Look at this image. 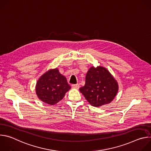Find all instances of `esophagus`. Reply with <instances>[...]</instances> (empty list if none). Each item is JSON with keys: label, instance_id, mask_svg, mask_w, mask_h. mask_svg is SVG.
I'll list each match as a JSON object with an SVG mask.
<instances>
[{"label": "esophagus", "instance_id": "34e87169", "mask_svg": "<svg viewBox=\"0 0 151 151\" xmlns=\"http://www.w3.org/2000/svg\"><path fill=\"white\" fill-rule=\"evenodd\" d=\"M72 87L73 88H75V89H79V84H73L72 85Z\"/></svg>", "mask_w": 151, "mask_h": 151}]
</instances>
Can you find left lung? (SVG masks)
<instances>
[{"label": "left lung", "instance_id": "1", "mask_svg": "<svg viewBox=\"0 0 151 151\" xmlns=\"http://www.w3.org/2000/svg\"><path fill=\"white\" fill-rule=\"evenodd\" d=\"M119 90L118 82L106 68L91 66L85 77V84L79 88L88 103L94 107L110 103Z\"/></svg>", "mask_w": 151, "mask_h": 151}]
</instances>
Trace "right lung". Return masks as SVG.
Instances as JSON below:
<instances>
[{
    "instance_id": "right-lung-1",
    "label": "right lung",
    "mask_w": 151,
    "mask_h": 151,
    "mask_svg": "<svg viewBox=\"0 0 151 151\" xmlns=\"http://www.w3.org/2000/svg\"><path fill=\"white\" fill-rule=\"evenodd\" d=\"M70 88L66 77L55 68L48 70L39 78L35 91L42 101L54 105L63 99Z\"/></svg>"
}]
</instances>
